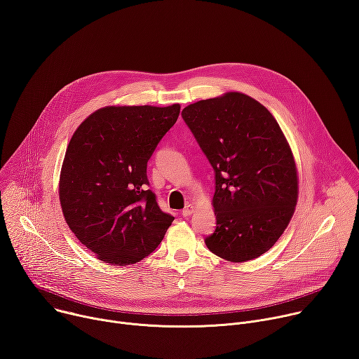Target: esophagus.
<instances>
[{
  "mask_svg": "<svg viewBox=\"0 0 359 359\" xmlns=\"http://www.w3.org/2000/svg\"><path fill=\"white\" fill-rule=\"evenodd\" d=\"M192 212H194V207H192V205H187V207L181 211L182 217H189Z\"/></svg>",
  "mask_w": 359,
  "mask_h": 359,
  "instance_id": "esophagus-1",
  "label": "esophagus"
}]
</instances>
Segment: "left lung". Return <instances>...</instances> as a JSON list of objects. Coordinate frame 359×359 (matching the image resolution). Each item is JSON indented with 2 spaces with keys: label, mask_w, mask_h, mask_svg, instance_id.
<instances>
[{
  "label": "left lung",
  "mask_w": 359,
  "mask_h": 359,
  "mask_svg": "<svg viewBox=\"0 0 359 359\" xmlns=\"http://www.w3.org/2000/svg\"><path fill=\"white\" fill-rule=\"evenodd\" d=\"M215 174L217 226L208 250L229 262L253 260L279 240L297 203V172L286 137L253 97L230 92L182 110Z\"/></svg>",
  "instance_id": "left-lung-1"
}]
</instances>
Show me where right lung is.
Here are the masks:
<instances>
[{
    "instance_id": "right-lung-1",
    "label": "right lung",
    "mask_w": 359,
    "mask_h": 359,
    "mask_svg": "<svg viewBox=\"0 0 359 359\" xmlns=\"http://www.w3.org/2000/svg\"><path fill=\"white\" fill-rule=\"evenodd\" d=\"M180 109L178 103L106 106L73 133L60 172V204L70 230L99 260L141 262L174 222L148 189L147 165Z\"/></svg>"
}]
</instances>
